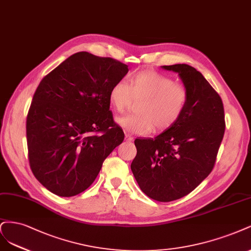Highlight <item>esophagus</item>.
Returning a JSON list of instances; mask_svg holds the SVG:
<instances>
[{
  "instance_id": "obj_1",
  "label": "esophagus",
  "mask_w": 251,
  "mask_h": 251,
  "mask_svg": "<svg viewBox=\"0 0 251 251\" xmlns=\"http://www.w3.org/2000/svg\"><path fill=\"white\" fill-rule=\"evenodd\" d=\"M125 141H126V142H132V141H133V137H132L131 135L126 134V135H125Z\"/></svg>"
}]
</instances>
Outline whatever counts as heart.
<instances>
[{
    "instance_id": "1",
    "label": "heart",
    "mask_w": 251,
    "mask_h": 251,
    "mask_svg": "<svg viewBox=\"0 0 251 251\" xmlns=\"http://www.w3.org/2000/svg\"><path fill=\"white\" fill-rule=\"evenodd\" d=\"M189 99L187 87L159 73L144 71L130 78V84L119 80L112 84L108 101L116 111L122 112L133 100H142L137 105V115L117 119V124L134 134H147L153 126L165 130L175 124L183 114Z\"/></svg>"
}]
</instances>
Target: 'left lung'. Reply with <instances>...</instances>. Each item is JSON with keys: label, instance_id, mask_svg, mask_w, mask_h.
<instances>
[{"label": "left lung", "instance_id": "obj_1", "mask_svg": "<svg viewBox=\"0 0 251 251\" xmlns=\"http://www.w3.org/2000/svg\"><path fill=\"white\" fill-rule=\"evenodd\" d=\"M178 74L189 99L181 117L154 139H136L131 171L141 190L169 202L188 195L214 168L224 131L220 96L200 72L188 64L163 66Z\"/></svg>", "mask_w": 251, "mask_h": 251}]
</instances>
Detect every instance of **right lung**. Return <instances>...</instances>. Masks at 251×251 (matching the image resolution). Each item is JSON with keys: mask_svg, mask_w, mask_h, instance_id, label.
I'll use <instances>...</instances> for the list:
<instances>
[{"mask_svg": "<svg viewBox=\"0 0 251 251\" xmlns=\"http://www.w3.org/2000/svg\"><path fill=\"white\" fill-rule=\"evenodd\" d=\"M128 71L112 58L78 52L37 86L26 125L29 161L36 179L55 195L85 191L104 159L123 142L108 93Z\"/></svg>", "mask_w": 251, "mask_h": 251, "instance_id": "right-lung-1", "label": "right lung"}]
</instances>
